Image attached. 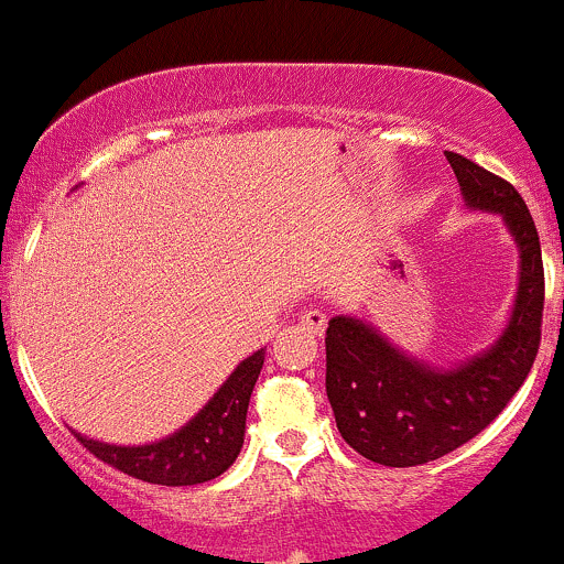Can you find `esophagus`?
I'll return each mask as SVG.
<instances>
[{
	"label": "esophagus",
	"instance_id": "1",
	"mask_svg": "<svg viewBox=\"0 0 564 564\" xmlns=\"http://www.w3.org/2000/svg\"><path fill=\"white\" fill-rule=\"evenodd\" d=\"M301 326L312 334H323V328H326V312L317 310V306H310V310L301 312Z\"/></svg>",
	"mask_w": 564,
	"mask_h": 564
}]
</instances>
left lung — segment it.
Wrapping results in <instances>:
<instances>
[{
  "instance_id": "8db88e82",
  "label": "left lung",
  "mask_w": 564,
  "mask_h": 564,
  "mask_svg": "<svg viewBox=\"0 0 564 564\" xmlns=\"http://www.w3.org/2000/svg\"><path fill=\"white\" fill-rule=\"evenodd\" d=\"M469 208L505 216L521 249L510 326L496 345L455 370L409 359L356 317L326 328V394L345 442L381 466H422L453 453L505 411L540 348L545 274L538 227L512 183L447 150Z\"/></svg>"
}]
</instances>
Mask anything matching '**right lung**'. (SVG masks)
Listing matches in <instances>:
<instances>
[{"mask_svg":"<svg viewBox=\"0 0 564 564\" xmlns=\"http://www.w3.org/2000/svg\"><path fill=\"white\" fill-rule=\"evenodd\" d=\"M265 350H258L236 367L225 387L210 398V403L170 438L144 447H115L85 438L74 431L82 447L111 469L153 485H197L219 477L232 466L243 447L247 409L252 389L263 370Z\"/></svg>","mask_w":564,"mask_h":564,"instance_id":"right-lung-1","label":"right lung"}]
</instances>
